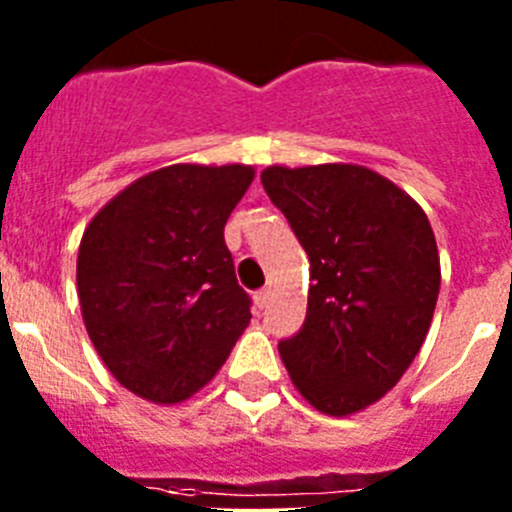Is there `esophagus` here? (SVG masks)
Returning <instances> with one entry per match:
<instances>
[{
	"instance_id": "obj_1",
	"label": "esophagus",
	"mask_w": 512,
	"mask_h": 512,
	"mask_svg": "<svg viewBox=\"0 0 512 512\" xmlns=\"http://www.w3.org/2000/svg\"><path fill=\"white\" fill-rule=\"evenodd\" d=\"M266 300H269V289H259V292L253 295V305L259 307V310H264Z\"/></svg>"
}]
</instances>
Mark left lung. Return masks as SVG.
I'll return each mask as SVG.
<instances>
[{"label": "left lung", "instance_id": "8db88e82", "mask_svg": "<svg viewBox=\"0 0 512 512\" xmlns=\"http://www.w3.org/2000/svg\"><path fill=\"white\" fill-rule=\"evenodd\" d=\"M310 259L307 315L279 354L300 395L351 415L390 392L431 328L441 287L436 235L410 194L351 164L261 171Z\"/></svg>", "mask_w": 512, "mask_h": 512}]
</instances>
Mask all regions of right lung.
I'll list each match as a JSON object with an SVG mask.
<instances>
[{
	"label": "right lung",
	"mask_w": 512,
	"mask_h": 512,
	"mask_svg": "<svg viewBox=\"0 0 512 512\" xmlns=\"http://www.w3.org/2000/svg\"><path fill=\"white\" fill-rule=\"evenodd\" d=\"M251 166L174 164L94 215L76 259L81 315L122 387L171 405L205 387L251 320L225 223Z\"/></svg>",
	"instance_id": "1"
}]
</instances>
